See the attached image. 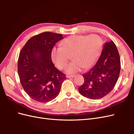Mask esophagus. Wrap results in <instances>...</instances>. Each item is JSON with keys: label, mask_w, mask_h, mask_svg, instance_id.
I'll return each instance as SVG.
<instances>
[{"label": "esophagus", "mask_w": 134, "mask_h": 134, "mask_svg": "<svg viewBox=\"0 0 134 134\" xmlns=\"http://www.w3.org/2000/svg\"><path fill=\"white\" fill-rule=\"evenodd\" d=\"M75 76L74 75H68L66 76V77L68 78H74V77Z\"/></svg>", "instance_id": "34e87169"}]
</instances>
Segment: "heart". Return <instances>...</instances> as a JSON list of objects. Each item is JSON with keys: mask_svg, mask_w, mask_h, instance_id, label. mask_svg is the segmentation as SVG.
<instances>
[{"mask_svg": "<svg viewBox=\"0 0 134 134\" xmlns=\"http://www.w3.org/2000/svg\"><path fill=\"white\" fill-rule=\"evenodd\" d=\"M102 45V39L97 35H71L64 40L62 46L52 48L51 59L55 65L62 70L71 56L73 61L67 66L65 71L68 74H74L94 63Z\"/></svg>", "mask_w": 134, "mask_h": 134, "instance_id": "b5f03b06", "label": "heart"}]
</instances>
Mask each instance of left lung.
Wrapping results in <instances>:
<instances>
[{
    "instance_id": "obj_1",
    "label": "left lung",
    "mask_w": 134,
    "mask_h": 134,
    "mask_svg": "<svg viewBox=\"0 0 134 134\" xmlns=\"http://www.w3.org/2000/svg\"><path fill=\"white\" fill-rule=\"evenodd\" d=\"M120 69V55L115 43L106 42L94 65L83 75L84 82L79 88V92L91 99L103 98L114 88Z\"/></svg>"
}]
</instances>
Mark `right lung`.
I'll use <instances>...</instances> for the list:
<instances>
[{
  "label": "right lung",
  "mask_w": 134,
  "mask_h": 134,
  "mask_svg": "<svg viewBox=\"0 0 134 134\" xmlns=\"http://www.w3.org/2000/svg\"><path fill=\"white\" fill-rule=\"evenodd\" d=\"M64 37L62 34L44 32L28 40L20 51L18 72L24 91L31 98L46 103L55 99L66 78L53 64L52 48Z\"/></svg>",
  "instance_id": "add662e5"
}]
</instances>
